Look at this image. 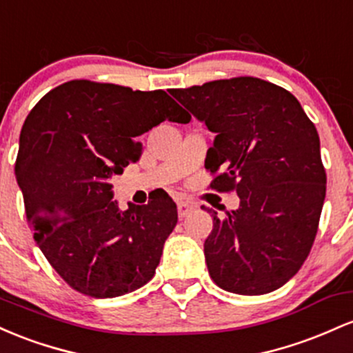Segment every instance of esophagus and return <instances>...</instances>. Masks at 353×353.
Segmentation results:
<instances>
[{"mask_svg": "<svg viewBox=\"0 0 353 353\" xmlns=\"http://www.w3.org/2000/svg\"><path fill=\"white\" fill-rule=\"evenodd\" d=\"M193 210H195V207L187 203V201H178V215H180V219H183V216L190 215Z\"/></svg>", "mask_w": 353, "mask_h": 353, "instance_id": "esophagus-1", "label": "esophagus"}]
</instances>
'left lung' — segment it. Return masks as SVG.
Instances as JSON below:
<instances>
[{"label":"left lung","instance_id":"8db88e82","mask_svg":"<svg viewBox=\"0 0 353 353\" xmlns=\"http://www.w3.org/2000/svg\"><path fill=\"white\" fill-rule=\"evenodd\" d=\"M170 93L216 133L205 160L210 188L240 196L223 219L208 210L210 276L232 294H270L300 270L319 230L327 173L315 125L290 91L260 78Z\"/></svg>","mask_w":353,"mask_h":353}]
</instances>
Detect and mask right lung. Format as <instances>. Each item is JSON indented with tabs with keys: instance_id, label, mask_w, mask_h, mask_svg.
Listing matches in <instances>:
<instances>
[{
	"instance_id": "1",
	"label": "right lung",
	"mask_w": 353,
	"mask_h": 353,
	"mask_svg": "<svg viewBox=\"0 0 353 353\" xmlns=\"http://www.w3.org/2000/svg\"><path fill=\"white\" fill-rule=\"evenodd\" d=\"M190 114L163 90L71 80L39 100L19 134L14 173L39 250L73 290L113 299L155 275L176 227L166 192L120 212L110 176L137 161V137Z\"/></svg>"
}]
</instances>
